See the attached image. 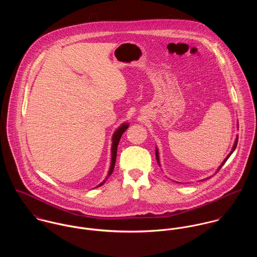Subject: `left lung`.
I'll use <instances>...</instances> for the list:
<instances>
[{"mask_svg":"<svg viewBox=\"0 0 257 257\" xmlns=\"http://www.w3.org/2000/svg\"><path fill=\"white\" fill-rule=\"evenodd\" d=\"M237 140H238V136H237V137H236V139H235V142H234V145H233V147H232V151H231V152L228 154V157H227V158L225 159V161L222 163V165L220 166V168H219L218 171H220V169H221V168H222V167L225 165V163L227 162V160H228V158H229V156L232 154V152H233V151H234V149L236 148V145H237ZM156 158H157V161H158V163H159V165H160V160H159V153H158V150H156Z\"/></svg>","mask_w":257,"mask_h":257,"instance_id":"obj_1","label":"left lung"}]
</instances>
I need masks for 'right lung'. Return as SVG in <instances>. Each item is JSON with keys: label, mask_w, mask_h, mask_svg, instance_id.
<instances>
[{"label": "right lung", "mask_w": 257, "mask_h": 257, "mask_svg": "<svg viewBox=\"0 0 257 257\" xmlns=\"http://www.w3.org/2000/svg\"><path fill=\"white\" fill-rule=\"evenodd\" d=\"M128 124H123L119 129L116 130V132L112 137V148H111V154H112V158H111V165H110V169H109V172L107 174V176L105 177V179L98 185V186H101L103 183H105V180L109 177V175L112 173V171L114 170L115 162H116V155H117V147H118V144L120 141V138L122 136V134L126 131V129L128 128ZM97 186V187H98Z\"/></svg>", "instance_id": "1"}]
</instances>
